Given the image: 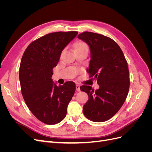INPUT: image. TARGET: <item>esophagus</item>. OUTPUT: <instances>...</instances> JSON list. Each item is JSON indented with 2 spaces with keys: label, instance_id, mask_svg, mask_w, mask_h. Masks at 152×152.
Returning a JSON list of instances; mask_svg holds the SVG:
<instances>
[{
  "label": "esophagus",
  "instance_id": "esophagus-1",
  "mask_svg": "<svg viewBox=\"0 0 152 152\" xmlns=\"http://www.w3.org/2000/svg\"><path fill=\"white\" fill-rule=\"evenodd\" d=\"M76 90L77 91H80V85L79 84H76Z\"/></svg>",
  "mask_w": 152,
  "mask_h": 152
}]
</instances>
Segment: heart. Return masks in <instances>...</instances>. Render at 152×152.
I'll use <instances>...</instances> for the list:
<instances>
[{
  "label": "heart",
  "mask_w": 152,
  "mask_h": 152,
  "mask_svg": "<svg viewBox=\"0 0 152 152\" xmlns=\"http://www.w3.org/2000/svg\"><path fill=\"white\" fill-rule=\"evenodd\" d=\"M74 48H75V49H76L88 48V46H87V45L85 42H82V41H79V42L75 43V44L74 45Z\"/></svg>",
  "instance_id": "b5f03b06"
}]
</instances>
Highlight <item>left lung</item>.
<instances>
[{"label":"left lung","instance_id":"obj_1","mask_svg":"<svg viewBox=\"0 0 152 152\" xmlns=\"http://www.w3.org/2000/svg\"><path fill=\"white\" fill-rule=\"evenodd\" d=\"M78 38L89 45L91 59L87 72L99 86L96 91L89 86L80 87L89 96L83 113L91 121H107L121 109L128 94L130 79L127 62L121 48L108 37L84 31Z\"/></svg>","mask_w":152,"mask_h":152}]
</instances>
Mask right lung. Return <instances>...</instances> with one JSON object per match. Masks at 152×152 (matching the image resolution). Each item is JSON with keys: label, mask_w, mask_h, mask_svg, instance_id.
Segmentation results:
<instances>
[{"label": "right lung", "mask_w": 152, "mask_h": 152, "mask_svg": "<svg viewBox=\"0 0 152 152\" xmlns=\"http://www.w3.org/2000/svg\"><path fill=\"white\" fill-rule=\"evenodd\" d=\"M77 34L76 31L46 34L31 42L23 54L19 72L22 96L34 115L45 124L65 118L75 93L74 82L57 86L51 77L63 49Z\"/></svg>", "instance_id": "add662e5"}]
</instances>
